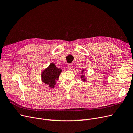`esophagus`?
<instances>
[{"label": "esophagus", "mask_w": 133, "mask_h": 133, "mask_svg": "<svg viewBox=\"0 0 133 133\" xmlns=\"http://www.w3.org/2000/svg\"><path fill=\"white\" fill-rule=\"evenodd\" d=\"M67 67H68V68L69 69V70H71L72 68H73V65L72 64H69L67 65Z\"/></svg>", "instance_id": "1"}]
</instances>
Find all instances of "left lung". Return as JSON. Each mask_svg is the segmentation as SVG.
I'll use <instances>...</instances> for the list:
<instances>
[{
    "instance_id": "obj_1",
    "label": "left lung",
    "mask_w": 133,
    "mask_h": 133,
    "mask_svg": "<svg viewBox=\"0 0 133 133\" xmlns=\"http://www.w3.org/2000/svg\"><path fill=\"white\" fill-rule=\"evenodd\" d=\"M84 69H83V70H82L81 73H82V74H83V72H84ZM81 78L82 79V81H83V82H84V81H86V78L84 77V75H82L81 76Z\"/></svg>"
}]
</instances>
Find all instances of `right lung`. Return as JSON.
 <instances>
[{
	"instance_id": "right-lung-1",
	"label": "right lung",
	"mask_w": 133,
	"mask_h": 133,
	"mask_svg": "<svg viewBox=\"0 0 133 133\" xmlns=\"http://www.w3.org/2000/svg\"><path fill=\"white\" fill-rule=\"evenodd\" d=\"M61 71V69L57 68L54 64L51 63L42 73L41 77L42 82L48 85L51 88H54L56 81L58 79Z\"/></svg>"
}]
</instances>
